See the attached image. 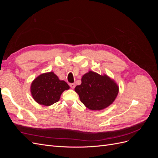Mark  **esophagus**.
<instances>
[{
  "label": "esophagus",
  "instance_id": "obj_1",
  "mask_svg": "<svg viewBox=\"0 0 158 158\" xmlns=\"http://www.w3.org/2000/svg\"><path fill=\"white\" fill-rule=\"evenodd\" d=\"M70 88H71L74 89V88H75V86H76V84H75L74 83H72V84H70Z\"/></svg>",
  "mask_w": 158,
  "mask_h": 158
}]
</instances>
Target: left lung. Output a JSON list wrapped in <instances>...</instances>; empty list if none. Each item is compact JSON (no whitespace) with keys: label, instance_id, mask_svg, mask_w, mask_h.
I'll return each instance as SVG.
<instances>
[{"label":"left lung","instance_id":"obj_1","mask_svg":"<svg viewBox=\"0 0 158 158\" xmlns=\"http://www.w3.org/2000/svg\"><path fill=\"white\" fill-rule=\"evenodd\" d=\"M74 90L85 107L91 110H102L114 102L118 87L107 76L89 71L82 76V84L76 85Z\"/></svg>","mask_w":158,"mask_h":158}]
</instances>
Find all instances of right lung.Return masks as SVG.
I'll return each instance as SVG.
<instances>
[{
    "label": "right lung",
    "instance_id": "obj_1",
    "mask_svg": "<svg viewBox=\"0 0 158 158\" xmlns=\"http://www.w3.org/2000/svg\"><path fill=\"white\" fill-rule=\"evenodd\" d=\"M69 88L67 83L50 72L41 74L33 81L31 93L36 102L49 106L59 102L62 93Z\"/></svg>",
    "mask_w": 158,
    "mask_h": 158
}]
</instances>
